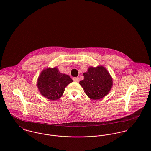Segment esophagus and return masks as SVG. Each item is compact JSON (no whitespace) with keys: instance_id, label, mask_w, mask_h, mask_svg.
<instances>
[{"instance_id":"esophagus-1","label":"esophagus","mask_w":151,"mask_h":151,"mask_svg":"<svg viewBox=\"0 0 151 151\" xmlns=\"http://www.w3.org/2000/svg\"><path fill=\"white\" fill-rule=\"evenodd\" d=\"M73 81H75V82H79V78H78V77L73 78Z\"/></svg>"}]
</instances>
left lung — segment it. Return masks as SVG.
<instances>
[{"label": "left lung", "mask_w": 151, "mask_h": 151, "mask_svg": "<svg viewBox=\"0 0 151 151\" xmlns=\"http://www.w3.org/2000/svg\"><path fill=\"white\" fill-rule=\"evenodd\" d=\"M83 76L84 79L79 84L86 94L92 100L104 97L112 87V78L107 69L102 66L88 68Z\"/></svg>", "instance_id": "8db88e82"}]
</instances>
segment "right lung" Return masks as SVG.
<instances>
[{
  "mask_svg": "<svg viewBox=\"0 0 151 151\" xmlns=\"http://www.w3.org/2000/svg\"><path fill=\"white\" fill-rule=\"evenodd\" d=\"M72 82L69 75L61 73L57 68H49L40 73L37 86L43 96L50 100H56L63 96L68 84Z\"/></svg>",
  "mask_w": 151,
  "mask_h": 151,
  "instance_id": "add662e5",
  "label": "right lung"
}]
</instances>
